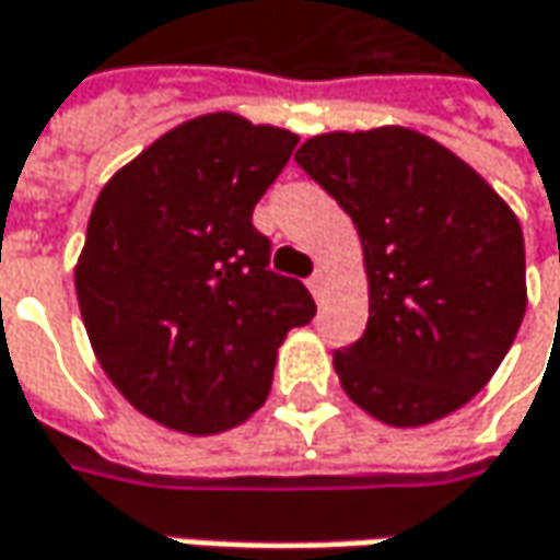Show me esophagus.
I'll return each mask as SVG.
<instances>
[{
  "label": "esophagus",
  "instance_id": "esophagus-1",
  "mask_svg": "<svg viewBox=\"0 0 560 560\" xmlns=\"http://www.w3.org/2000/svg\"><path fill=\"white\" fill-rule=\"evenodd\" d=\"M306 288L313 291V298H316V301H323V294H326V272L319 269V272H316L313 279L306 281Z\"/></svg>",
  "mask_w": 560,
  "mask_h": 560
}]
</instances>
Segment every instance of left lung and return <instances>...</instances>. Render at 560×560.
<instances>
[{"label":"left lung","mask_w":560,"mask_h":560,"mask_svg":"<svg viewBox=\"0 0 560 560\" xmlns=\"http://www.w3.org/2000/svg\"><path fill=\"white\" fill-rule=\"evenodd\" d=\"M298 165L357 225L370 319L335 373L388 425L454 413L495 376L526 313L517 215L432 137L385 125L310 137Z\"/></svg>","instance_id":"obj_1"}]
</instances>
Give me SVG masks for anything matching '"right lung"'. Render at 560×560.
<instances>
[{
	"label": "right lung",
	"instance_id": "right-lung-1",
	"mask_svg": "<svg viewBox=\"0 0 560 560\" xmlns=\"http://www.w3.org/2000/svg\"><path fill=\"white\" fill-rule=\"evenodd\" d=\"M298 135L234 112L190 118L100 190L74 288L112 385L156 423L212 435L262 407L284 335L316 304L269 269L254 207Z\"/></svg>",
	"mask_w": 560,
	"mask_h": 560
}]
</instances>
